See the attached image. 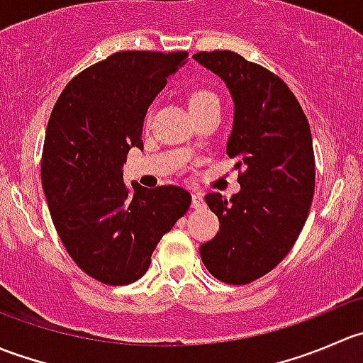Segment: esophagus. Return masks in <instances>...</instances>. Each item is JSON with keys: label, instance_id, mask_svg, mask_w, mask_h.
<instances>
[{"label": "esophagus", "instance_id": "34e87169", "mask_svg": "<svg viewBox=\"0 0 363 363\" xmlns=\"http://www.w3.org/2000/svg\"><path fill=\"white\" fill-rule=\"evenodd\" d=\"M191 207L193 208L203 207V199H202V195H200V193H193V195H191Z\"/></svg>", "mask_w": 363, "mask_h": 363}]
</instances>
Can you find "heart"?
I'll return each mask as SVG.
<instances>
[{
  "label": "heart",
  "mask_w": 363,
  "mask_h": 363,
  "mask_svg": "<svg viewBox=\"0 0 363 363\" xmlns=\"http://www.w3.org/2000/svg\"><path fill=\"white\" fill-rule=\"evenodd\" d=\"M208 105H219V98L216 96L212 91L207 89H196L195 93L189 96V108L195 111V108H203Z\"/></svg>",
  "instance_id": "1"
}]
</instances>
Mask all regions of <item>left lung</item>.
I'll return each mask as SVG.
<instances>
[{"label":"left lung","instance_id":"obj_1","mask_svg":"<svg viewBox=\"0 0 363 363\" xmlns=\"http://www.w3.org/2000/svg\"><path fill=\"white\" fill-rule=\"evenodd\" d=\"M226 84L233 100L226 155L235 158L240 191L205 196L219 232L200 246L216 279L247 284L265 276L298 239L314 195L311 128L286 84L232 50L195 54Z\"/></svg>","mask_w":363,"mask_h":363}]
</instances>
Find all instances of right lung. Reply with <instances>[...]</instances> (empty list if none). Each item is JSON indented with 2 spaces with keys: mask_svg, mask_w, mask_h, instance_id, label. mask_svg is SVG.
Returning a JSON list of instances; mask_svg holds the SVG:
<instances>
[{
  "mask_svg": "<svg viewBox=\"0 0 363 363\" xmlns=\"http://www.w3.org/2000/svg\"><path fill=\"white\" fill-rule=\"evenodd\" d=\"M186 61L188 52H116L79 73L50 113L42 184L52 223L73 262L105 284L140 279L191 203L179 186L123 181L128 151L144 147L147 108Z\"/></svg>",
  "mask_w": 363,
  "mask_h": 363,
  "instance_id": "right-lung-1",
  "label": "right lung"
}]
</instances>
